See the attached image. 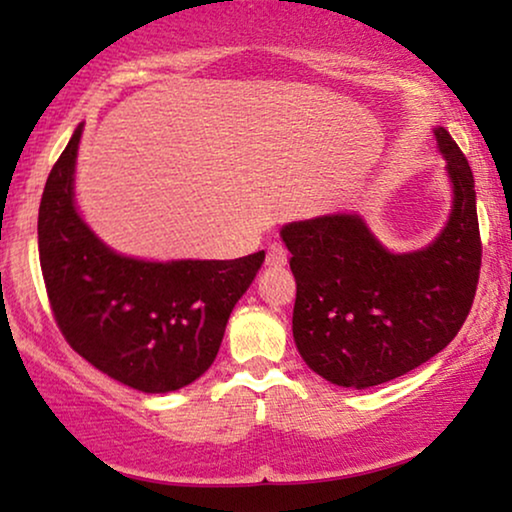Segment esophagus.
Segmentation results:
<instances>
[{
	"instance_id": "34e87169",
	"label": "esophagus",
	"mask_w": 512,
	"mask_h": 512,
	"mask_svg": "<svg viewBox=\"0 0 512 512\" xmlns=\"http://www.w3.org/2000/svg\"><path fill=\"white\" fill-rule=\"evenodd\" d=\"M286 261H289V251H286L284 244H270L268 254H265V265H268V268H284Z\"/></svg>"
}]
</instances>
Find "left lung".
<instances>
[{
    "label": "left lung",
    "mask_w": 512,
    "mask_h": 512,
    "mask_svg": "<svg viewBox=\"0 0 512 512\" xmlns=\"http://www.w3.org/2000/svg\"><path fill=\"white\" fill-rule=\"evenodd\" d=\"M436 139L454 207L431 247L391 254L354 214L282 228L296 277L293 340L307 366L338 387L410 373L450 345L471 312L482 263L473 172L450 132L436 128Z\"/></svg>",
    "instance_id": "obj_1"
}]
</instances>
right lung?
<instances>
[{
	"mask_svg": "<svg viewBox=\"0 0 512 512\" xmlns=\"http://www.w3.org/2000/svg\"><path fill=\"white\" fill-rule=\"evenodd\" d=\"M81 125L46 179L39 261L55 324L97 370L146 394L186 387L216 359L265 251L235 261L146 263L104 247L74 207Z\"/></svg>",
	"mask_w": 512,
	"mask_h": 512,
	"instance_id": "obj_1",
	"label": "right lung"
}]
</instances>
